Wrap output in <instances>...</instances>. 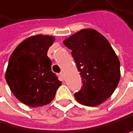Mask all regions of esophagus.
<instances>
[{"label": "esophagus", "instance_id": "obj_1", "mask_svg": "<svg viewBox=\"0 0 133 133\" xmlns=\"http://www.w3.org/2000/svg\"><path fill=\"white\" fill-rule=\"evenodd\" d=\"M60 76H61V77L64 78V72H63V71H62V72L60 73Z\"/></svg>", "mask_w": 133, "mask_h": 133}]
</instances>
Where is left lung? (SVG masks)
Wrapping results in <instances>:
<instances>
[{"label":"left lung","mask_w":133,"mask_h":133,"mask_svg":"<svg viewBox=\"0 0 133 133\" xmlns=\"http://www.w3.org/2000/svg\"><path fill=\"white\" fill-rule=\"evenodd\" d=\"M72 51L83 83L75 94L77 102L98 106L109 99L120 80V62L104 36L94 29H83L63 41Z\"/></svg>","instance_id":"left-lung-1"}]
</instances>
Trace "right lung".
I'll list each match as a JSON object with an SVG mask.
<instances>
[{"mask_svg":"<svg viewBox=\"0 0 133 133\" xmlns=\"http://www.w3.org/2000/svg\"><path fill=\"white\" fill-rule=\"evenodd\" d=\"M54 41L51 35H33L21 42L10 57L6 82L16 98L30 107L51 103L62 85L51 71L52 62L47 56Z\"/></svg>","mask_w":133,"mask_h":133,"instance_id":"1","label":"right lung"}]
</instances>
